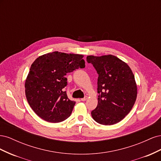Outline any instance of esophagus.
I'll list each match as a JSON object with an SVG mask.
<instances>
[{
	"instance_id": "1",
	"label": "esophagus",
	"mask_w": 161,
	"mask_h": 161,
	"mask_svg": "<svg viewBox=\"0 0 161 161\" xmlns=\"http://www.w3.org/2000/svg\"><path fill=\"white\" fill-rule=\"evenodd\" d=\"M86 99H87V97H85L84 98H82V99H80V100H81L82 101H86Z\"/></svg>"
}]
</instances>
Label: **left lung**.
Masks as SVG:
<instances>
[{
	"instance_id": "8db88e82",
	"label": "left lung",
	"mask_w": 161,
	"mask_h": 161,
	"mask_svg": "<svg viewBox=\"0 0 161 161\" xmlns=\"http://www.w3.org/2000/svg\"><path fill=\"white\" fill-rule=\"evenodd\" d=\"M99 75L98 104L91 111L93 119L102 125L118 123L132 109L137 97V86L130 66L113 55L88 56Z\"/></svg>"
}]
</instances>
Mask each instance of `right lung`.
Wrapping results in <instances>:
<instances>
[{
    "mask_svg": "<svg viewBox=\"0 0 161 161\" xmlns=\"http://www.w3.org/2000/svg\"><path fill=\"white\" fill-rule=\"evenodd\" d=\"M83 55L58 52L39 56L33 62L25 83L29 105L48 122L58 123L70 115L75 101L68 98L64 88L67 73L85 67Z\"/></svg>",
    "mask_w": 161,
    "mask_h": 161,
    "instance_id": "right-lung-1",
    "label": "right lung"
}]
</instances>
